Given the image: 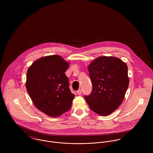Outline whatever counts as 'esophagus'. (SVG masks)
<instances>
[{
  "instance_id": "esophagus-1",
  "label": "esophagus",
  "mask_w": 153,
  "mask_h": 153,
  "mask_svg": "<svg viewBox=\"0 0 153 153\" xmlns=\"http://www.w3.org/2000/svg\"><path fill=\"white\" fill-rule=\"evenodd\" d=\"M76 92H77V94H78V95H81L82 91H81V89H78V90L76 91Z\"/></svg>"
}]
</instances>
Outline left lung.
<instances>
[{"instance_id": "1", "label": "left lung", "mask_w": 153, "mask_h": 153, "mask_svg": "<svg viewBox=\"0 0 153 153\" xmlns=\"http://www.w3.org/2000/svg\"><path fill=\"white\" fill-rule=\"evenodd\" d=\"M92 84L91 94L84 98L90 109L108 116L123 102L129 85L128 67L118 58L100 56L88 65Z\"/></svg>"}]
</instances>
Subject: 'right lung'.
<instances>
[{
	"instance_id": "right-lung-1",
	"label": "right lung",
	"mask_w": 153,
	"mask_h": 153,
	"mask_svg": "<svg viewBox=\"0 0 153 153\" xmlns=\"http://www.w3.org/2000/svg\"><path fill=\"white\" fill-rule=\"evenodd\" d=\"M69 62L59 55L42 57L30 66L26 87L35 107L46 115L57 117L68 111L75 97L65 72Z\"/></svg>"
}]
</instances>
